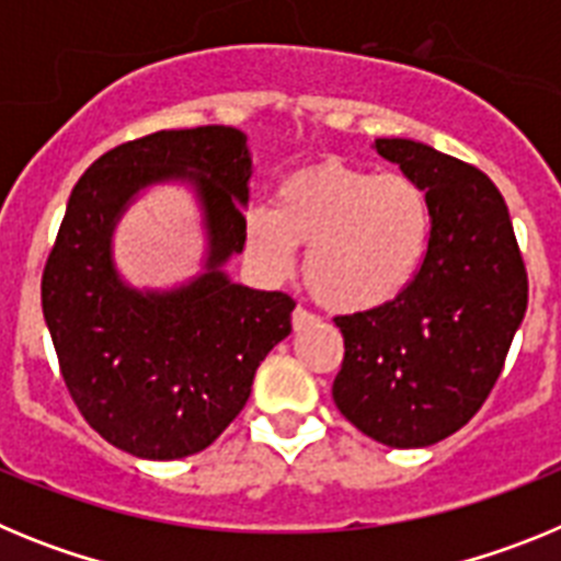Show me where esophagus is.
Listing matches in <instances>:
<instances>
[{
    "mask_svg": "<svg viewBox=\"0 0 561 561\" xmlns=\"http://www.w3.org/2000/svg\"><path fill=\"white\" fill-rule=\"evenodd\" d=\"M314 323H317V314H311V311L304 309V306H297V309L291 311V325H295V331L309 329V325Z\"/></svg>",
    "mask_w": 561,
    "mask_h": 561,
    "instance_id": "obj_1",
    "label": "esophagus"
}]
</instances>
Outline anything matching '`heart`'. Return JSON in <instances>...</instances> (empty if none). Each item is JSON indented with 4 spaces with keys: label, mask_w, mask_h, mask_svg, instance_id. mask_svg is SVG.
<instances>
[{
    "label": "heart",
    "mask_w": 561,
    "mask_h": 561,
    "mask_svg": "<svg viewBox=\"0 0 561 561\" xmlns=\"http://www.w3.org/2000/svg\"><path fill=\"white\" fill-rule=\"evenodd\" d=\"M424 193L401 173H368L329 160L291 173L275 207L244 213L247 252L266 275L284 277L297 247H309L304 277L325 309L368 311L410 284L427 247Z\"/></svg>",
    "instance_id": "obj_1"
}]
</instances>
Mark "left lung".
Listing matches in <instances>:
<instances>
[{
    "label": "left lung",
    "mask_w": 561,
    "mask_h": 561,
    "mask_svg": "<svg viewBox=\"0 0 561 561\" xmlns=\"http://www.w3.org/2000/svg\"><path fill=\"white\" fill-rule=\"evenodd\" d=\"M376 151L424 191L430 244L385 306L334 317L345 340L334 404L368 438L419 449L458 433L492 393L528 306V275L494 182L415 140Z\"/></svg>",
    "instance_id": "left-lung-1"
}]
</instances>
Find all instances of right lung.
<instances>
[{
  "instance_id": "1",
  "label": "right lung",
  "mask_w": 561,
  "mask_h": 561,
  "mask_svg": "<svg viewBox=\"0 0 561 561\" xmlns=\"http://www.w3.org/2000/svg\"><path fill=\"white\" fill-rule=\"evenodd\" d=\"M252 157L230 126L157 131L123 142L72 187L42 275V309L61 376L89 427L148 460L202 453L250 399L257 365L289 336L295 300L232 284L244 250ZM191 181L208 230L206 272L140 293L113 270L111 236L148 184Z\"/></svg>"
}]
</instances>
